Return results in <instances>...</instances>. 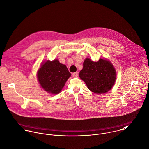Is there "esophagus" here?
I'll return each instance as SVG.
<instances>
[{
    "label": "esophagus",
    "mask_w": 149,
    "mask_h": 149,
    "mask_svg": "<svg viewBox=\"0 0 149 149\" xmlns=\"http://www.w3.org/2000/svg\"><path fill=\"white\" fill-rule=\"evenodd\" d=\"M72 76H73L74 77H76L78 76V73H77V72L73 73H72Z\"/></svg>",
    "instance_id": "1"
}]
</instances>
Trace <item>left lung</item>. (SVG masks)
Here are the masks:
<instances>
[{
	"mask_svg": "<svg viewBox=\"0 0 149 149\" xmlns=\"http://www.w3.org/2000/svg\"><path fill=\"white\" fill-rule=\"evenodd\" d=\"M79 76L88 89L97 94L105 93L113 86L116 73L112 64L107 60L100 59L94 62L86 58Z\"/></svg>",
	"mask_w": 149,
	"mask_h": 149,
	"instance_id": "1",
	"label": "left lung"
}]
</instances>
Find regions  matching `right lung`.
<instances>
[{"label":"right lung","mask_w":149,"mask_h":149,"mask_svg":"<svg viewBox=\"0 0 149 149\" xmlns=\"http://www.w3.org/2000/svg\"><path fill=\"white\" fill-rule=\"evenodd\" d=\"M71 74L66 65L57 60L47 61L38 73V80L41 87L47 92L58 94L64 87Z\"/></svg>","instance_id":"add662e5"}]
</instances>
